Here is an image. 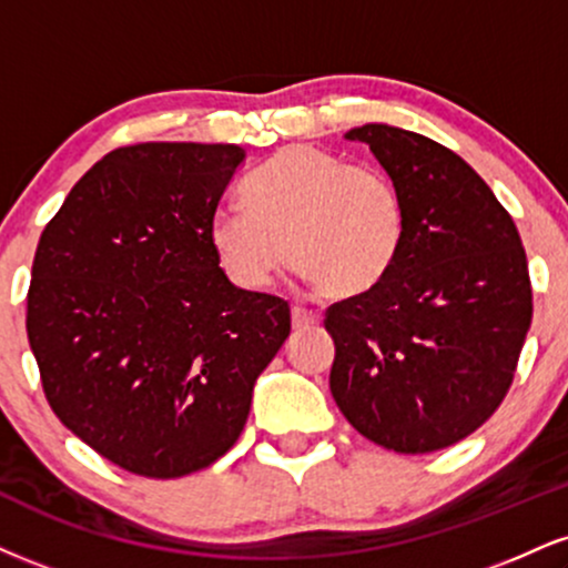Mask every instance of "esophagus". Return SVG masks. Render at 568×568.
I'll use <instances>...</instances> for the list:
<instances>
[{"label": "esophagus", "mask_w": 568, "mask_h": 568, "mask_svg": "<svg viewBox=\"0 0 568 568\" xmlns=\"http://www.w3.org/2000/svg\"><path fill=\"white\" fill-rule=\"evenodd\" d=\"M291 320H293V327H298V331H302V327L320 325V314L312 310H304V306H293Z\"/></svg>", "instance_id": "1"}]
</instances>
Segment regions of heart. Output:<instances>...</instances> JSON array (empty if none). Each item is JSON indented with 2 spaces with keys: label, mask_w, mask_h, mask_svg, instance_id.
<instances>
[{
  "label": "heart",
  "mask_w": 568,
  "mask_h": 568,
  "mask_svg": "<svg viewBox=\"0 0 568 568\" xmlns=\"http://www.w3.org/2000/svg\"><path fill=\"white\" fill-rule=\"evenodd\" d=\"M243 201L211 214L209 243L245 291L266 288L291 256L323 296L357 298L405 245V203L392 180L312 145L280 148L245 180Z\"/></svg>",
  "instance_id": "1"
}]
</instances>
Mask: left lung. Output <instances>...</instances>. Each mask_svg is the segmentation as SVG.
<instances>
[{
	"mask_svg": "<svg viewBox=\"0 0 568 568\" xmlns=\"http://www.w3.org/2000/svg\"><path fill=\"white\" fill-rule=\"evenodd\" d=\"M402 195L407 232L373 291L327 306L336 344L331 392L381 447L423 455L466 439L514 384L531 325L529 266L489 184L428 136L352 129Z\"/></svg>",
	"mask_w": 568,
	"mask_h": 568,
	"instance_id": "8db88e82",
	"label": "left lung"
}]
</instances>
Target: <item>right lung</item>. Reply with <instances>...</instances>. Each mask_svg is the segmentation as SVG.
I'll list each match as a JSON object with an SVG mask.
<instances>
[{
    "label": "right lung",
    "instance_id": "right-lung-1",
    "mask_svg": "<svg viewBox=\"0 0 568 568\" xmlns=\"http://www.w3.org/2000/svg\"><path fill=\"white\" fill-rule=\"evenodd\" d=\"M237 145L115 148L39 237L26 331L52 413L129 474L180 479L241 436L291 333L280 296L235 288L209 219Z\"/></svg>",
    "mask_w": 568,
    "mask_h": 568
}]
</instances>
